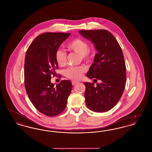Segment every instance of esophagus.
<instances>
[{
	"mask_svg": "<svg viewBox=\"0 0 152 152\" xmlns=\"http://www.w3.org/2000/svg\"><path fill=\"white\" fill-rule=\"evenodd\" d=\"M77 83H79V81H75V80L72 81V84L73 86H75V85L77 84Z\"/></svg>",
	"mask_w": 152,
	"mask_h": 152,
	"instance_id": "obj_1",
	"label": "esophagus"
}]
</instances>
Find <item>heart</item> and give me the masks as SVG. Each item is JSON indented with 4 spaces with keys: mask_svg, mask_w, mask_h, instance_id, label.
Masks as SVG:
<instances>
[{
    "mask_svg": "<svg viewBox=\"0 0 152 152\" xmlns=\"http://www.w3.org/2000/svg\"><path fill=\"white\" fill-rule=\"evenodd\" d=\"M67 47L70 50L80 55L82 58L86 61H89L92 58V55L89 51V45L83 39L79 38L73 39L68 44ZM55 59L59 66L65 65L66 63V52L58 49L55 53ZM86 71V68L83 66H70L65 70V76L71 79L79 80Z\"/></svg>",
    "mask_w": 152,
    "mask_h": 152,
    "instance_id": "1",
    "label": "heart"
}]
</instances>
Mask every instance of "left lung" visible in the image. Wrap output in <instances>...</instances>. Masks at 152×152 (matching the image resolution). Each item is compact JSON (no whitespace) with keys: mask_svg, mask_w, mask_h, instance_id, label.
I'll use <instances>...</instances> for the list:
<instances>
[{"mask_svg":"<svg viewBox=\"0 0 152 152\" xmlns=\"http://www.w3.org/2000/svg\"><path fill=\"white\" fill-rule=\"evenodd\" d=\"M80 34L94 44L97 51L87 76L101 83L83 82L87 107L96 112H107L115 106L123 94L126 68L123 51L116 38L105 29L80 30Z\"/></svg>","mask_w":152,"mask_h":152,"instance_id":"8db88e82","label":"left lung"}]
</instances>
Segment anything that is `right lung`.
<instances>
[{"label":"right lung","mask_w":152,"mask_h":152,"mask_svg":"<svg viewBox=\"0 0 152 152\" xmlns=\"http://www.w3.org/2000/svg\"><path fill=\"white\" fill-rule=\"evenodd\" d=\"M70 33H44L29 45L24 62V83L29 100L40 112L48 116L61 113L66 107L72 85L62 80L55 86L52 75L58 68L55 53Z\"/></svg>","instance_id":"add662e5"}]
</instances>
